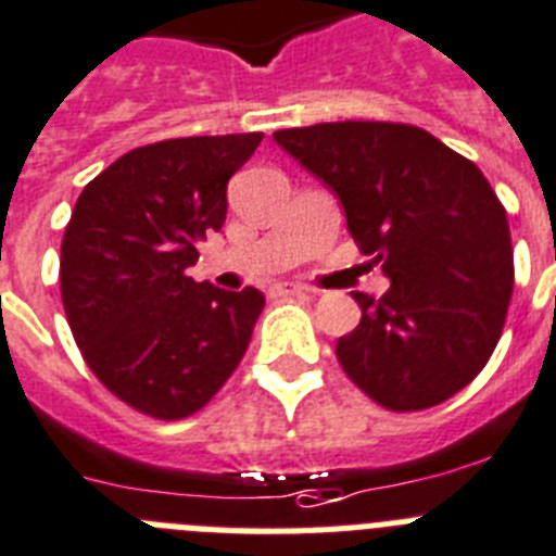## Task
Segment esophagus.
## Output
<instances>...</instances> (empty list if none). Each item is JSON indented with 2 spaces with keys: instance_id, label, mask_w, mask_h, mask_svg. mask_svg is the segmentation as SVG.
<instances>
[{
  "instance_id": "34e87169",
  "label": "esophagus",
  "mask_w": 556,
  "mask_h": 556,
  "mask_svg": "<svg viewBox=\"0 0 556 556\" xmlns=\"http://www.w3.org/2000/svg\"><path fill=\"white\" fill-rule=\"evenodd\" d=\"M270 296H293V293H307V288L302 286H286V282H277V286H270Z\"/></svg>"
}]
</instances>
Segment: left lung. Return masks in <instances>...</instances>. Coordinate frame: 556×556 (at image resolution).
<instances>
[{"instance_id":"1","label":"left lung","mask_w":556,"mask_h":556,"mask_svg":"<svg viewBox=\"0 0 556 556\" xmlns=\"http://www.w3.org/2000/svg\"><path fill=\"white\" fill-rule=\"evenodd\" d=\"M274 141L333 191L390 279L381 300L353 293L362 321L336 342L350 381L393 413L464 390L497 348L515 288L506 208L483 172L409 124L336 121Z\"/></svg>"}]
</instances>
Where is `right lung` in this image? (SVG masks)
Masks as SVG:
<instances>
[{"label":"right lung","mask_w":556,"mask_h":556,"mask_svg":"<svg viewBox=\"0 0 556 556\" xmlns=\"http://www.w3.org/2000/svg\"><path fill=\"white\" fill-rule=\"evenodd\" d=\"M263 132L138 147L78 194L62 240V302L84 362L143 415L206 407L245 356L265 296L194 282L198 242L226 223L228 177Z\"/></svg>","instance_id":"right-lung-1"}]
</instances>
